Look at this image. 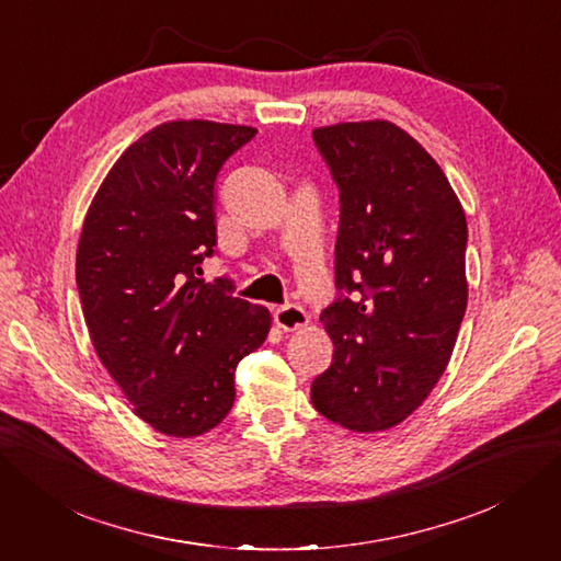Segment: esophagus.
<instances>
[{"label":"esophagus","instance_id":"1","mask_svg":"<svg viewBox=\"0 0 561 561\" xmlns=\"http://www.w3.org/2000/svg\"><path fill=\"white\" fill-rule=\"evenodd\" d=\"M274 320H276L278 328L290 332V330H299V328L307 325L309 316L301 307H297V304H285V307H278L274 311Z\"/></svg>","mask_w":561,"mask_h":561}]
</instances>
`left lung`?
I'll use <instances>...</instances> for the list:
<instances>
[{"label": "left lung", "instance_id": "left-lung-1", "mask_svg": "<svg viewBox=\"0 0 561 561\" xmlns=\"http://www.w3.org/2000/svg\"><path fill=\"white\" fill-rule=\"evenodd\" d=\"M313 142L339 190L336 299L320 313L332 363L316 410L348 431L404 421L445 375L468 304V225L449 180L390 122L336 124Z\"/></svg>", "mask_w": 561, "mask_h": 561}]
</instances>
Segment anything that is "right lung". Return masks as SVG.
I'll return each mask as SVG.
<instances>
[{"instance_id": "add662e5", "label": "right lung", "mask_w": 561, "mask_h": 561, "mask_svg": "<svg viewBox=\"0 0 561 561\" xmlns=\"http://www.w3.org/2000/svg\"><path fill=\"white\" fill-rule=\"evenodd\" d=\"M254 128L168 122L100 186L77 248V287L100 363L151 428L194 437L236 398L233 371L271 328L233 283L201 278L217 252V175Z\"/></svg>"}]
</instances>
